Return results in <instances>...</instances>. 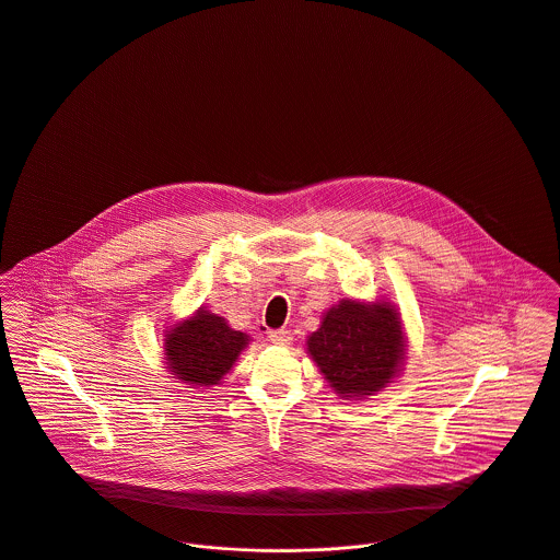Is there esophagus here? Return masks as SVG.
Masks as SVG:
<instances>
[{"instance_id":"34e87169","label":"esophagus","mask_w":560,"mask_h":560,"mask_svg":"<svg viewBox=\"0 0 560 560\" xmlns=\"http://www.w3.org/2000/svg\"><path fill=\"white\" fill-rule=\"evenodd\" d=\"M268 338H270V342L281 345V347H288L292 342V334L288 329H272V331H268Z\"/></svg>"}]
</instances>
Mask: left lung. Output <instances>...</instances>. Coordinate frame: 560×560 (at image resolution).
<instances>
[{
    "instance_id": "obj_1",
    "label": "left lung",
    "mask_w": 560,
    "mask_h": 560,
    "mask_svg": "<svg viewBox=\"0 0 560 560\" xmlns=\"http://www.w3.org/2000/svg\"><path fill=\"white\" fill-rule=\"evenodd\" d=\"M307 351L338 395H375L390 384L404 360L399 316L388 303L340 301L310 336Z\"/></svg>"
}]
</instances>
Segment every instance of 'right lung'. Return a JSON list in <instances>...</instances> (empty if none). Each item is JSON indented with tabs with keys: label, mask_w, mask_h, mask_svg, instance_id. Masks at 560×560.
Returning <instances> with one entry per match:
<instances>
[{
	"label": "right lung",
	"mask_w": 560,
	"mask_h": 560,
	"mask_svg": "<svg viewBox=\"0 0 560 560\" xmlns=\"http://www.w3.org/2000/svg\"><path fill=\"white\" fill-rule=\"evenodd\" d=\"M246 345V334L233 331L222 316L200 310L167 334V369L185 384L213 386L233 369Z\"/></svg>",
	"instance_id": "add662e5"
}]
</instances>
